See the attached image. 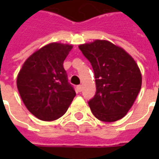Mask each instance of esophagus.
Here are the masks:
<instances>
[{"label": "esophagus", "instance_id": "obj_1", "mask_svg": "<svg viewBox=\"0 0 159 159\" xmlns=\"http://www.w3.org/2000/svg\"><path fill=\"white\" fill-rule=\"evenodd\" d=\"M77 90L78 92H81L82 91V85H78L77 87Z\"/></svg>", "mask_w": 159, "mask_h": 159}]
</instances>
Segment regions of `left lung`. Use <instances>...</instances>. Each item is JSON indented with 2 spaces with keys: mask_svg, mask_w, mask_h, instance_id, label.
I'll list each match as a JSON object with an SVG mask.
<instances>
[{
  "mask_svg": "<svg viewBox=\"0 0 159 159\" xmlns=\"http://www.w3.org/2000/svg\"><path fill=\"white\" fill-rule=\"evenodd\" d=\"M94 71L97 92L88 102L95 117L114 122L125 116L141 89L138 65L123 48L107 40L79 45Z\"/></svg>",
  "mask_w": 159,
  "mask_h": 159,
  "instance_id": "obj_1",
  "label": "left lung"
}]
</instances>
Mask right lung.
I'll list each match as a JSON object with an SVG mask.
<instances>
[{
    "label": "right lung",
    "mask_w": 159,
    "mask_h": 159,
    "mask_svg": "<svg viewBox=\"0 0 159 159\" xmlns=\"http://www.w3.org/2000/svg\"><path fill=\"white\" fill-rule=\"evenodd\" d=\"M72 45L51 43L27 58L17 77V88L29 111L41 120L63 116L76 96L63 61Z\"/></svg>",
    "instance_id": "obj_1"
}]
</instances>
